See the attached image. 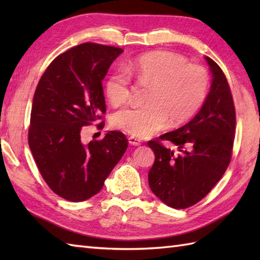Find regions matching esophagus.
Returning <instances> with one entry per match:
<instances>
[{
  "label": "esophagus",
  "instance_id": "1",
  "mask_svg": "<svg viewBox=\"0 0 260 260\" xmlns=\"http://www.w3.org/2000/svg\"><path fill=\"white\" fill-rule=\"evenodd\" d=\"M128 142H129V144L133 146H139L142 144V142L139 139H136V137H133V136L128 137Z\"/></svg>",
  "mask_w": 260,
  "mask_h": 260
}]
</instances>
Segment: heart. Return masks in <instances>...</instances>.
I'll use <instances>...</instances> for the list:
<instances>
[{
    "instance_id": "obj_1",
    "label": "heart",
    "mask_w": 260,
    "mask_h": 260,
    "mask_svg": "<svg viewBox=\"0 0 260 260\" xmlns=\"http://www.w3.org/2000/svg\"><path fill=\"white\" fill-rule=\"evenodd\" d=\"M131 77L151 86L146 105L114 114L116 128L137 139L151 137L170 124L179 125L200 112L209 95L210 75L202 66L189 63L180 53L152 51L132 60L108 76L105 91L110 104L120 106L131 97Z\"/></svg>"
}]
</instances>
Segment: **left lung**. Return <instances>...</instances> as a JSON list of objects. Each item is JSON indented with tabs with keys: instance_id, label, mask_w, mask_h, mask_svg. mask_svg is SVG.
<instances>
[{
	"instance_id": "8db88e82",
	"label": "left lung",
	"mask_w": 260,
	"mask_h": 260,
	"mask_svg": "<svg viewBox=\"0 0 260 260\" xmlns=\"http://www.w3.org/2000/svg\"><path fill=\"white\" fill-rule=\"evenodd\" d=\"M206 59L213 80L200 112L186 125L147 143L155 153L148 184L159 200L174 209H186L201 201L222 178L233 156L234 98L222 69L211 58ZM163 140L178 146L179 155L165 148Z\"/></svg>"
}]
</instances>
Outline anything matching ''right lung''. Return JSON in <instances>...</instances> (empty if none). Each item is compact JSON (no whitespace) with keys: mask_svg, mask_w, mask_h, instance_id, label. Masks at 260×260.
Listing matches in <instances>:
<instances>
[{"mask_svg":"<svg viewBox=\"0 0 260 260\" xmlns=\"http://www.w3.org/2000/svg\"><path fill=\"white\" fill-rule=\"evenodd\" d=\"M124 50L85 42L59 54L48 66L33 96L27 142L50 189L71 202L85 201L104 182L128 146L121 132L81 142L82 127L103 129L106 104L103 79Z\"/></svg>","mask_w":260,"mask_h":260,"instance_id":"obj_1","label":"right lung"}]
</instances>
